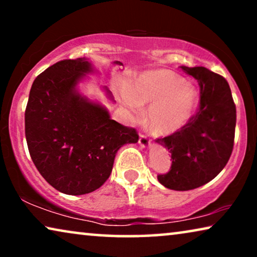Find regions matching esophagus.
Listing matches in <instances>:
<instances>
[{
	"mask_svg": "<svg viewBox=\"0 0 257 257\" xmlns=\"http://www.w3.org/2000/svg\"><path fill=\"white\" fill-rule=\"evenodd\" d=\"M139 145L143 146V147H149V146L151 145V142H150L149 136L144 135V133H142V135L139 136Z\"/></svg>",
	"mask_w": 257,
	"mask_h": 257,
	"instance_id": "1",
	"label": "esophagus"
}]
</instances>
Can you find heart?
Returning a JSON list of instances; mask_svg holds the SVG:
<instances>
[{
    "mask_svg": "<svg viewBox=\"0 0 257 257\" xmlns=\"http://www.w3.org/2000/svg\"><path fill=\"white\" fill-rule=\"evenodd\" d=\"M122 101L133 113L142 105H151L147 122L151 131L167 136L180 131L191 121L199 103L193 84L168 70H154L133 80L131 91H122Z\"/></svg>",
    "mask_w": 257,
    "mask_h": 257,
    "instance_id": "b5f03b06",
    "label": "heart"
}]
</instances>
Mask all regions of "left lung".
I'll return each instance as SVG.
<instances>
[{
	"label": "left lung",
	"mask_w": 257,
	"mask_h": 257,
	"mask_svg": "<svg viewBox=\"0 0 257 257\" xmlns=\"http://www.w3.org/2000/svg\"><path fill=\"white\" fill-rule=\"evenodd\" d=\"M180 68L198 82L200 104L184 128L156 140L172 154L170 172L158 175V180L166 188L189 191L213 180L227 165L233 152L236 107L222 76L203 66Z\"/></svg>",
	"instance_id": "8db88e82"
}]
</instances>
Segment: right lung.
<instances>
[{"label": "right lung", "mask_w": 257, "mask_h": 257, "mask_svg": "<svg viewBox=\"0 0 257 257\" xmlns=\"http://www.w3.org/2000/svg\"><path fill=\"white\" fill-rule=\"evenodd\" d=\"M93 71L85 57L49 66L34 80L24 114L35 166L52 187L69 195L99 188L110 177L118 150L139 139L136 128L119 124L106 107L79 93L78 83Z\"/></svg>", "instance_id": "obj_1"}]
</instances>
